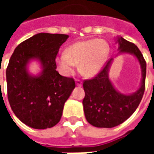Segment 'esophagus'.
Returning <instances> with one entry per match:
<instances>
[{
	"instance_id": "34e87169",
	"label": "esophagus",
	"mask_w": 154,
	"mask_h": 154,
	"mask_svg": "<svg viewBox=\"0 0 154 154\" xmlns=\"http://www.w3.org/2000/svg\"><path fill=\"white\" fill-rule=\"evenodd\" d=\"M76 84L77 87H82V82L80 79H76Z\"/></svg>"
}]
</instances>
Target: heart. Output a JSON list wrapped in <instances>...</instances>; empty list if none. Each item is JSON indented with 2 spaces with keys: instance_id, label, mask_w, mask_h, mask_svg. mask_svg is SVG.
Segmentation results:
<instances>
[{
  "instance_id": "b5f03b06",
  "label": "heart",
  "mask_w": 154,
  "mask_h": 154,
  "mask_svg": "<svg viewBox=\"0 0 154 154\" xmlns=\"http://www.w3.org/2000/svg\"><path fill=\"white\" fill-rule=\"evenodd\" d=\"M110 52L109 44L101 39L81 41L67 48L66 53L58 54L56 63L59 70L66 76L75 72L77 64L80 71L87 77H93L100 71Z\"/></svg>"
}]
</instances>
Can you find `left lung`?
<instances>
[{
  "label": "left lung",
  "instance_id": "left-lung-1",
  "mask_svg": "<svg viewBox=\"0 0 154 154\" xmlns=\"http://www.w3.org/2000/svg\"><path fill=\"white\" fill-rule=\"evenodd\" d=\"M117 41L119 45V53L134 54L138 58L142 68V82L135 93H119L108 77L112 58L107 62L96 77L84 80V113L87 122L95 127L113 128L129 119L139 106L145 90L146 62L143 54L135 44L122 37Z\"/></svg>",
  "mask_w": 154,
  "mask_h": 154
}]
</instances>
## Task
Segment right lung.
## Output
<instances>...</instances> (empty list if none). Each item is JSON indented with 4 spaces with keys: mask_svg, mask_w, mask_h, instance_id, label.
I'll list each match as a JSON object with an SVG mask.
<instances>
[{
    "mask_svg": "<svg viewBox=\"0 0 154 154\" xmlns=\"http://www.w3.org/2000/svg\"><path fill=\"white\" fill-rule=\"evenodd\" d=\"M68 35L39 33L15 48L6 68L7 97L11 110L26 125L44 129L60 121L64 103L76 85L72 77L56 71L55 58ZM33 58L40 60L39 76L28 73L26 65Z\"/></svg>",
    "mask_w": 154,
    "mask_h": 154,
    "instance_id": "right-lung-1",
    "label": "right lung"
}]
</instances>
